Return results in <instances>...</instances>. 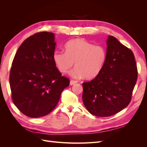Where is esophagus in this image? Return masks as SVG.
<instances>
[{"label": "esophagus", "mask_w": 147, "mask_h": 147, "mask_svg": "<svg viewBox=\"0 0 147 147\" xmlns=\"http://www.w3.org/2000/svg\"><path fill=\"white\" fill-rule=\"evenodd\" d=\"M77 81H74V80H71L70 82V85H74L75 83H77Z\"/></svg>", "instance_id": "esophagus-1"}]
</instances>
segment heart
Here are the masks:
<instances>
[{
    "label": "heart",
    "mask_w": 147,
    "mask_h": 147,
    "mask_svg": "<svg viewBox=\"0 0 147 147\" xmlns=\"http://www.w3.org/2000/svg\"><path fill=\"white\" fill-rule=\"evenodd\" d=\"M65 52L56 51L53 59L57 69L62 74L70 72L74 78L84 77L92 79L102 71L107 59V51L101 45H94L83 38L71 40L65 44Z\"/></svg>",
    "instance_id": "obj_1"
}]
</instances>
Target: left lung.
I'll return each mask as SVG.
<instances>
[{
	"label": "left lung",
	"mask_w": 147,
	"mask_h": 147,
	"mask_svg": "<svg viewBox=\"0 0 147 147\" xmlns=\"http://www.w3.org/2000/svg\"><path fill=\"white\" fill-rule=\"evenodd\" d=\"M107 59L100 73L83 83L82 99L91 114L107 117L118 113L130 103L137 80L132 51L112 35L107 40Z\"/></svg>",
	"instance_id": "8db88e82"
}]
</instances>
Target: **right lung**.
<instances>
[{"label":"right lung","instance_id":"right-lung-1","mask_svg":"<svg viewBox=\"0 0 147 147\" xmlns=\"http://www.w3.org/2000/svg\"><path fill=\"white\" fill-rule=\"evenodd\" d=\"M55 34L42 32L26 38L13 59L10 86L13 103L24 115L39 118L55 108L69 80L53 59Z\"/></svg>","mask_w":147,"mask_h":147}]
</instances>
